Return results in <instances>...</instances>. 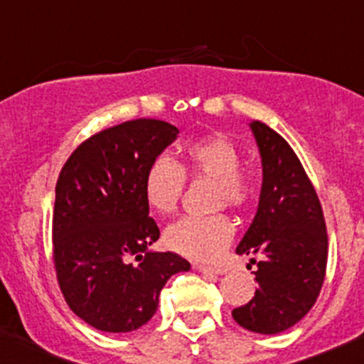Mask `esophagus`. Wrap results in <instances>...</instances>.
Listing matches in <instances>:
<instances>
[{"label": "esophagus", "mask_w": 364, "mask_h": 364, "mask_svg": "<svg viewBox=\"0 0 364 364\" xmlns=\"http://www.w3.org/2000/svg\"><path fill=\"white\" fill-rule=\"evenodd\" d=\"M196 269L200 271V273H204V274H215V277H220V274H225V269H223V267L203 266V264H196Z\"/></svg>", "instance_id": "34e87169"}]
</instances>
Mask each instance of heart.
<instances>
[{
    "label": "heart",
    "instance_id": "b5f03b06",
    "mask_svg": "<svg viewBox=\"0 0 364 364\" xmlns=\"http://www.w3.org/2000/svg\"><path fill=\"white\" fill-rule=\"evenodd\" d=\"M241 156L232 141L222 134H211L188 142L181 151L179 165L159 156L144 176V199L159 215H171L178 208L185 188V174L215 179L218 200L240 205L247 200L250 185L240 172ZM234 236V225L227 216H188L165 234V243L179 255L196 260H215Z\"/></svg>",
    "mask_w": 364,
    "mask_h": 364
}]
</instances>
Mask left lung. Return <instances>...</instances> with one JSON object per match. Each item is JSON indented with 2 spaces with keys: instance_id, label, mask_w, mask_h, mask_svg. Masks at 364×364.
<instances>
[{
  "instance_id": "8db88e82",
  "label": "left lung",
  "mask_w": 364,
  "mask_h": 364,
  "mask_svg": "<svg viewBox=\"0 0 364 364\" xmlns=\"http://www.w3.org/2000/svg\"><path fill=\"white\" fill-rule=\"evenodd\" d=\"M262 164L259 208L237 255H260L255 296L234 308L241 328L260 335L287 331L310 311L324 284L328 234L321 203L303 165L282 135L250 121ZM255 264V260L252 259Z\"/></svg>"
}]
</instances>
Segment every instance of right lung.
Wrapping results in <instances>:
<instances>
[{
    "label": "right lung",
    "mask_w": 364,
    "mask_h": 364,
    "mask_svg": "<svg viewBox=\"0 0 364 364\" xmlns=\"http://www.w3.org/2000/svg\"><path fill=\"white\" fill-rule=\"evenodd\" d=\"M178 134L165 121H127L82 142L61 168L53 216L58 282L73 314L98 331L142 328L168 278L190 269L178 253L149 248L160 229L144 199L146 171Z\"/></svg>",
    "instance_id": "obj_1"
}]
</instances>
